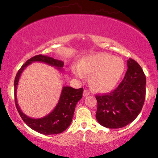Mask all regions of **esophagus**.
Returning a JSON list of instances; mask_svg holds the SVG:
<instances>
[{"label":"esophagus","instance_id":"obj_1","mask_svg":"<svg viewBox=\"0 0 158 158\" xmlns=\"http://www.w3.org/2000/svg\"><path fill=\"white\" fill-rule=\"evenodd\" d=\"M89 95H90V92L89 91V90H84V97H85V96H87Z\"/></svg>","mask_w":158,"mask_h":158}]
</instances>
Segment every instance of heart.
Returning <instances> with one entry per match:
<instances>
[{
  "instance_id": "obj_1",
  "label": "heart",
  "mask_w": 158,
  "mask_h": 158,
  "mask_svg": "<svg viewBox=\"0 0 158 158\" xmlns=\"http://www.w3.org/2000/svg\"><path fill=\"white\" fill-rule=\"evenodd\" d=\"M124 71V63L121 58L107 53L89 56L83 58L78 66L73 68V73L79 79L90 74L89 81L95 90L110 91L117 85Z\"/></svg>"
}]
</instances>
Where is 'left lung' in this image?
Returning a JSON list of instances; mask_svg holds the SVG:
<instances>
[{"label":"left lung","instance_id":"left-lung-1","mask_svg":"<svg viewBox=\"0 0 158 158\" xmlns=\"http://www.w3.org/2000/svg\"><path fill=\"white\" fill-rule=\"evenodd\" d=\"M125 77L109 94L97 95L96 119L102 126L117 129L132 123L142 109L146 98V76L141 66L132 58Z\"/></svg>","mask_w":158,"mask_h":158}]
</instances>
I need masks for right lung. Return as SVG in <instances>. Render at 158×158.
<instances>
[{
    "label": "right lung",
    "mask_w": 158,
    "mask_h": 158,
    "mask_svg": "<svg viewBox=\"0 0 158 158\" xmlns=\"http://www.w3.org/2000/svg\"><path fill=\"white\" fill-rule=\"evenodd\" d=\"M33 62H42L56 67L62 70L64 63L44 55H37L30 58L21 66L15 79V105L20 116L25 123L31 129L42 135H55L65 131L70 125L73 120L77 103L81 100L84 89H75L70 86H64L61 92L59 101L54 109L44 117L40 118H32L21 111L17 103V89L20 76L28 65Z\"/></svg>",
    "instance_id": "1"
}]
</instances>
